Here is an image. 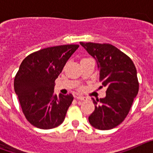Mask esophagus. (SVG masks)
I'll list each match as a JSON object with an SVG mask.
<instances>
[{
    "label": "esophagus",
    "instance_id": "esophagus-1",
    "mask_svg": "<svg viewBox=\"0 0 153 153\" xmlns=\"http://www.w3.org/2000/svg\"><path fill=\"white\" fill-rule=\"evenodd\" d=\"M76 100H81V101H84V100H86V98L84 97H82V96H78V97H76Z\"/></svg>",
    "mask_w": 153,
    "mask_h": 153
}]
</instances>
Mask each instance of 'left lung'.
I'll list each match as a JSON object with an SVG mask.
<instances>
[{
  "label": "left lung",
  "mask_w": 153,
  "mask_h": 153,
  "mask_svg": "<svg viewBox=\"0 0 153 153\" xmlns=\"http://www.w3.org/2000/svg\"><path fill=\"white\" fill-rule=\"evenodd\" d=\"M79 44L95 58L100 70V81L107 86L106 97L93 102L95 110L89 122L100 130L111 129L125 120L139 92V81L130 57L109 44Z\"/></svg>",
  "instance_id": "obj_1"
}]
</instances>
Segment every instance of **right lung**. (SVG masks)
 Listing matches in <instances>:
<instances>
[{"instance_id": "add662e5", "label": "right lung", "mask_w": 153, "mask_h": 153, "mask_svg": "<svg viewBox=\"0 0 153 153\" xmlns=\"http://www.w3.org/2000/svg\"><path fill=\"white\" fill-rule=\"evenodd\" d=\"M79 45L47 47L28 55L14 78V91L28 122L39 129L60 126L72 103V94L54 93L55 79Z\"/></svg>"}]
</instances>
